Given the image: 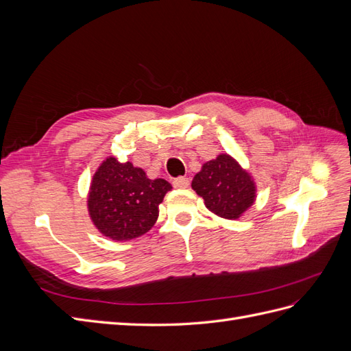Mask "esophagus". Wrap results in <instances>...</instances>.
Returning <instances> with one entry per match:
<instances>
[{
  "instance_id": "34e87169",
  "label": "esophagus",
  "mask_w": 351,
  "mask_h": 351,
  "mask_svg": "<svg viewBox=\"0 0 351 351\" xmlns=\"http://www.w3.org/2000/svg\"><path fill=\"white\" fill-rule=\"evenodd\" d=\"M189 184H190V182L187 177H177L173 182V186L177 189H186V187H189Z\"/></svg>"
}]
</instances>
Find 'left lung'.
<instances>
[{
  "label": "left lung",
  "instance_id": "8db88e82",
  "mask_svg": "<svg viewBox=\"0 0 351 351\" xmlns=\"http://www.w3.org/2000/svg\"><path fill=\"white\" fill-rule=\"evenodd\" d=\"M192 187L209 210L227 219H237L246 212L256 192L252 177L227 154L204 164Z\"/></svg>",
  "mask_w": 351,
  "mask_h": 351
}]
</instances>
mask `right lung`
I'll return each instance as SVG.
<instances>
[{
    "label": "right lung",
    "mask_w": 351,
    "mask_h": 351,
    "mask_svg": "<svg viewBox=\"0 0 351 351\" xmlns=\"http://www.w3.org/2000/svg\"><path fill=\"white\" fill-rule=\"evenodd\" d=\"M171 184L147 178L142 168L110 156L95 173L88 197L89 215L105 237L117 241L141 237L158 218V206Z\"/></svg>",
    "instance_id": "obj_1"
}]
</instances>
